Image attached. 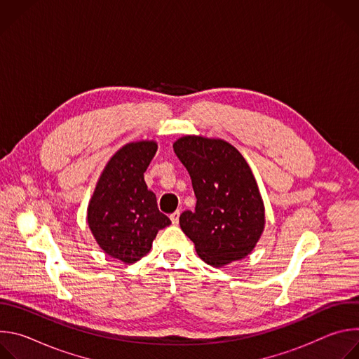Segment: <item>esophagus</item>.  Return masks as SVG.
Segmentation results:
<instances>
[{
	"mask_svg": "<svg viewBox=\"0 0 359 359\" xmlns=\"http://www.w3.org/2000/svg\"><path fill=\"white\" fill-rule=\"evenodd\" d=\"M179 216H180V210H176L175 213L170 215V220L173 224H177L179 223Z\"/></svg>",
	"mask_w": 359,
	"mask_h": 359,
	"instance_id": "esophagus-1",
	"label": "esophagus"
}]
</instances>
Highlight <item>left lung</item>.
Listing matches in <instances>:
<instances>
[{
	"label": "left lung",
	"instance_id": "obj_1",
	"mask_svg": "<svg viewBox=\"0 0 359 359\" xmlns=\"http://www.w3.org/2000/svg\"><path fill=\"white\" fill-rule=\"evenodd\" d=\"M173 149L197 198L194 212H183L179 223L198 257L213 267L244 259L266 224L259 186L245 159L229 142L203 136H183Z\"/></svg>",
	"mask_w": 359,
	"mask_h": 359
}]
</instances>
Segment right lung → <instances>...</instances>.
<instances>
[{"label":"right lung","instance_id":"1","mask_svg":"<svg viewBox=\"0 0 359 359\" xmlns=\"http://www.w3.org/2000/svg\"><path fill=\"white\" fill-rule=\"evenodd\" d=\"M156 150L153 140L119 149L102 172L88 206V224L96 243L126 264L146 255L158 231L172 223L159 212L156 196L147 190L143 177Z\"/></svg>","mask_w":359,"mask_h":359}]
</instances>
